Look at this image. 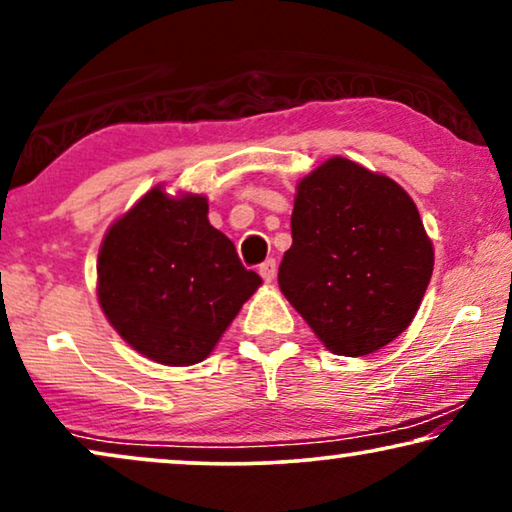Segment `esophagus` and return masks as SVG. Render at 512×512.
Here are the masks:
<instances>
[{
  "instance_id": "esophagus-1",
  "label": "esophagus",
  "mask_w": 512,
  "mask_h": 512,
  "mask_svg": "<svg viewBox=\"0 0 512 512\" xmlns=\"http://www.w3.org/2000/svg\"><path fill=\"white\" fill-rule=\"evenodd\" d=\"M258 272H261V277L265 279V282H272V279H275V275H277V263H275V258H268V261L258 265Z\"/></svg>"
}]
</instances>
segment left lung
Segmentation results:
<instances>
[{
	"mask_svg": "<svg viewBox=\"0 0 512 512\" xmlns=\"http://www.w3.org/2000/svg\"><path fill=\"white\" fill-rule=\"evenodd\" d=\"M293 244L279 289L328 352L373 354L412 324L433 272V242L387 174L333 156L296 184Z\"/></svg>",
	"mask_w": 512,
	"mask_h": 512,
	"instance_id": "obj_1",
	"label": "left lung"
}]
</instances>
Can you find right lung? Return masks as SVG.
I'll use <instances>...</instances> for the list:
<instances>
[{
    "label": "right lung",
    "mask_w": 512,
    "mask_h": 512,
    "mask_svg": "<svg viewBox=\"0 0 512 512\" xmlns=\"http://www.w3.org/2000/svg\"><path fill=\"white\" fill-rule=\"evenodd\" d=\"M207 212V195H172L158 184L111 223L97 254L104 317L163 366L205 361L263 284Z\"/></svg>",
    "instance_id": "add662e5"
}]
</instances>
